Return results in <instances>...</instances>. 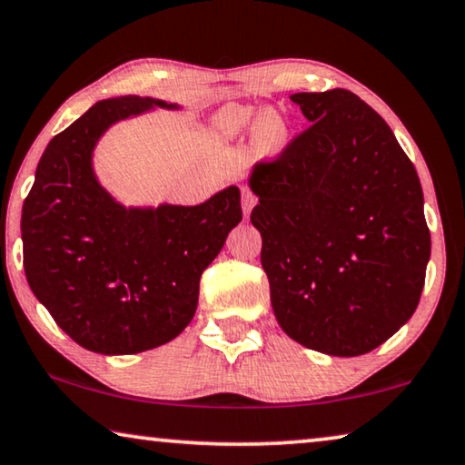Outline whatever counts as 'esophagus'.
I'll return each instance as SVG.
<instances>
[{"label": "esophagus", "instance_id": "esophagus-1", "mask_svg": "<svg viewBox=\"0 0 465 465\" xmlns=\"http://www.w3.org/2000/svg\"><path fill=\"white\" fill-rule=\"evenodd\" d=\"M256 204V194L250 188H242V206H244V215L248 217L252 206Z\"/></svg>", "mask_w": 465, "mask_h": 465}]
</instances>
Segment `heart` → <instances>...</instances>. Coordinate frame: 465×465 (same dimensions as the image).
Returning a JSON list of instances; mask_svg holds the SVG:
<instances>
[{
    "instance_id": "1",
    "label": "heart",
    "mask_w": 465,
    "mask_h": 465,
    "mask_svg": "<svg viewBox=\"0 0 465 465\" xmlns=\"http://www.w3.org/2000/svg\"><path fill=\"white\" fill-rule=\"evenodd\" d=\"M252 115H254V107L232 103V105L223 107L217 114L215 128L227 138L238 136L250 126ZM252 132H254L256 143H261L264 146H279L285 140L287 128L282 117H279L275 112H271V109H267V112L256 115Z\"/></svg>"
}]
</instances>
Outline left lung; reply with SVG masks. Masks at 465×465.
Here are the masks:
<instances>
[{
    "label": "left lung",
    "instance_id": "left-lung-1",
    "mask_svg": "<svg viewBox=\"0 0 465 465\" xmlns=\"http://www.w3.org/2000/svg\"><path fill=\"white\" fill-rule=\"evenodd\" d=\"M290 99L311 126L250 178L272 312L304 348L360 356L403 327L422 296V186L387 122L353 93Z\"/></svg>",
    "mask_w": 465,
    "mask_h": 465
}]
</instances>
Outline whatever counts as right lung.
<instances>
[{
	"mask_svg": "<svg viewBox=\"0 0 465 465\" xmlns=\"http://www.w3.org/2000/svg\"><path fill=\"white\" fill-rule=\"evenodd\" d=\"M165 101L94 103L49 140L22 204L25 272L54 321L83 348L122 356L159 348L193 321L203 271L242 221L230 186L196 206L124 209L93 175L91 153L114 122Z\"/></svg>",
	"mask_w": 465,
	"mask_h": 465,
	"instance_id": "1",
	"label": "right lung"
}]
</instances>
